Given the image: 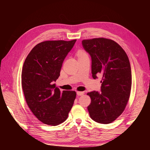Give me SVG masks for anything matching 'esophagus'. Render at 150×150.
<instances>
[{
    "label": "esophagus",
    "instance_id": "34e87169",
    "mask_svg": "<svg viewBox=\"0 0 150 150\" xmlns=\"http://www.w3.org/2000/svg\"><path fill=\"white\" fill-rule=\"evenodd\" d=\"M84 91H77V95H79V96H81V95H84Z\"/></svg>",
    "mask_w": 150,
    "mask_h": 150
}]
</instances>
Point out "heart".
<instances>
[{
    "label": "heart",
    "instance_id": "b5f03b06",
    "mask_svg": "<svg viewBox=\"0 0 150 150\" xmlns=\"http://www.w3.org/2000/svg\"><path fill=\"white\" fill-rule=\"evenodd\" d=\"M77 55H78L79 57H80L86 56L88 55H87V53L84 52V51H83V50H79V52H77Z\"/></svg>",
    "mask_w": 150,
    "mask_h": 150
}]
</instances>
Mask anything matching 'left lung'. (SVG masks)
<instances>
[{"instance_id": "8db88e82", "label": "left lung", "mask_w": 150, "mask_h": 150, "mask_svg": "<svg viewBox=\"0 0 150 150\" xmlns=\"http://www.w3.org/2000/svg\"><path fill=\"white\" fill-rule=\"evenodd\" d=\"M91 57V73L94 79L102 76L101 92L88 95L90 117L100 124L113 122L124 111L132 88V70L128 55L119 44L105 38L82 41Z\"/></svg>"}]
</instances>
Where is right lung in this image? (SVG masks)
Returning <instances> with one entry per match:
<instances>
[{"instance_id":"1","label":"right lung","mask_w":150,"mask_h":150,"mask_svg":"<svg viewBox=\"0 0 150 150\" xmlns=\"http://www.w3.org/2000/svg\"><path fill=\"white\" fill-rule=\"evenodd\" d=\"M76 40L44 41L31 50L24 61L21 82L26 101L34 115L47 125L64 122L75 99V91L61 92L53 82Z\"/></svg>"}]
</instances>
